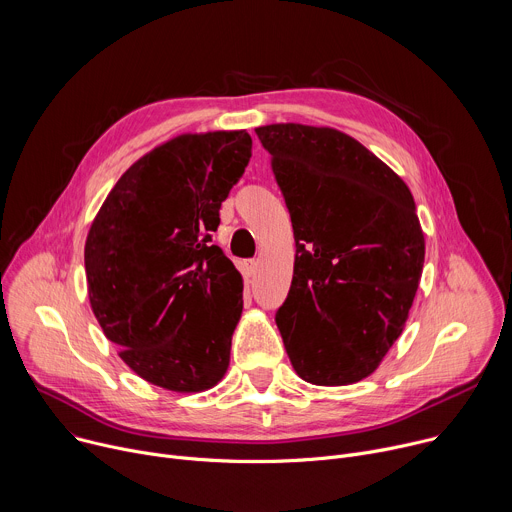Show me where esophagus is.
I'll use <instances>...</instances> for the list:
<instances>
[{"instance_id": "obj_1", "label": "esophagus", "mask_w": 512, "mask_h": 512, "mask_svg": "<svg viewBox=\"0 0 512 512\" xmlns=\"http://www.w3.org/2000/svg\"><path fill=\"white\" fill-rule=\"evenodd\" d=\"M257 267H259V263H257L255 259L245 261V273H247V277H253V275L257 273Z\"/></svg>"}]
</instances>
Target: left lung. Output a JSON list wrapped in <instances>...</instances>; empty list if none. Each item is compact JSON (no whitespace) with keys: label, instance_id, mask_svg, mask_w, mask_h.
Segmentation results:
<instances>
[{"label":"left lung","instance_id":"left-lung-1","mask_svg":"<svg viewBox=\"0 0 512 512\" xmlns=\"http://www.w3.org/2000/svg\"><path fill=\"white\" fill-rule=\"evenodd\" d=\"M271 156L296 239L294 279L275 324L291 367L312 385L369 377L401 336L425 239L407 184L330 127L255 129Z\"/></svg>","mask_w":512,"mask_h":512}]
</instances>
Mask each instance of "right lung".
Listing matches in <instances>:
<instances>
[{"mask_svg":"<svg viewBox=\"0 0 512 512\" xmlns=\"http://www.w3.org/2000/svg\"><path fill=\"white\" fill-rule=\"evenodd\" d=\"M247 131L184 133L113 186L85 243L89 300L127 367L176 393L229 369L243 277L212 233L251 158Z\"/></svg>","mask_w":512,"mask_h":512,"instance_id":"add662e5","label":"right lung"}]
</instances>
